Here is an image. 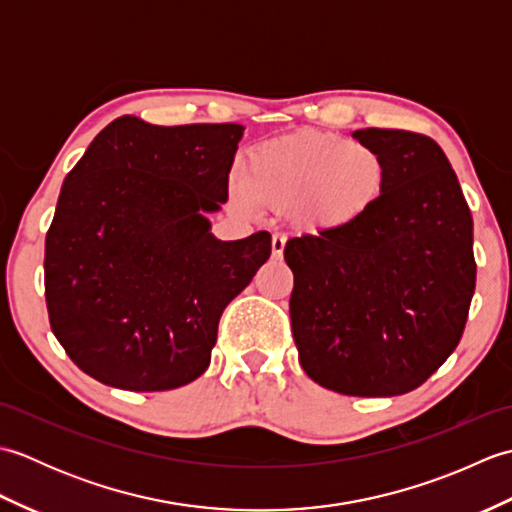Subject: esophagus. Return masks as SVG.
<instances>
[{
	"label": "esophagus",
	"mask_w": 512,
	"mask_h": 512,
	"mask_svg": "<svg viewBox=\"0 0 512 512\" xmlns=\"http://www.w3.org/2000/svg\"><path fill=\"white\" fill-rule=\"evenodd\" d=\"M284 248H286V235L284 233H275L273 235V257H281L284 255Z\"/></svg>",
	"instance_id": "esophagus-1"
}]
</instances>
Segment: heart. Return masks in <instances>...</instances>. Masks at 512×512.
<instances>
[{"instance_id": "obj_1", "label": "heart", "mask_w": 512, "mask_h": 512, "mask_svg": "<svg viewBox=\"0 0 512 512\" xmlns=\"http://www.w3.org/2000/svg\"><path fill=\"white\" fill-rule=\"evenodd\" d=\"M387 165L378 149L336 134L297 132L268 140L248 158V178L233 180L237 202L286 209L314 233H341L361 224L385 193Z\"/></svg>"}]
</instances>
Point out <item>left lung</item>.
I'll return each mask as SVG.
<instances>
[{"label": "left lung", "instance_id": "8db88e82", "mask_svg": "<svg viewBox=\"0 0 512 512\" xmlns=\"http://www.w3.org/2000/svg\"><path fill=\"white\" fill-rule=\"evenodd\" d=\"M387 165L361 224L288 239L299 363L345 396H400L458 347L475 292L473 217L436 140L402 129L352 134Z\"/></svg>", "mask_w": 512, "mask_h": 512}]
</instances>
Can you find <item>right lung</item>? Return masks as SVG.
<instances>
[{
    "label": "right lung",
    "mask_w": 512,
    "mask_h": 512,
    "mask_svg": "<svg viewBox=\"0 0 512 512\" xmlns=\"http://www.w3.org/2000/svg\"><path fill=\"white\" fill-rule=\"evenodd\" d=\"M244 127L121 116L65 176L46 235L50 328L103 385L167 391L206 372L224 308L270 257V235L222 242Z\"/></svg>",
    "instance_id": "add662e5"
}]
</instances>
